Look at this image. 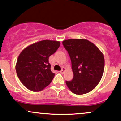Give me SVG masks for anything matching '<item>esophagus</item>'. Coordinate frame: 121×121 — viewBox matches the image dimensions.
<instances>
[{"mask_svg":"<svg viewBox=\"0 0 121 121\" xmlns=\"http://www.w3.org/2000/svg\"><path fill=\"white\" fill-rule=\"evenodd\" d=\"M65 71H66V68H65L63 67V68H62L61 71H60V72L61 73H64L65 72Z\"/></svg>","mask_w":121,"mask_h":121,"instance_id":"34e87169","label":"esophagus"}]
</instances>
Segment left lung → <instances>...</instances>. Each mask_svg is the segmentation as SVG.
Listing matches in <instances>:
<instances>
[{
	"instance_id": "8db88e82",
	"label": "left lung",
	"mask_w": 121,
	"mask_h": 121,
	"mask_svg": "<svg viewBox=\"0 0 121 121\" xmlns=\"http://www.w3.org/2000/svg\"><path fill=\"white\" fill-rule=\"evenodd\" d=\"M72 63L73 78L66 81L67 87L74 94L82 95L94 90L103 74L104 58L102 52L86 39H71L63 41Z\"/></svg>"
}]
</instances>
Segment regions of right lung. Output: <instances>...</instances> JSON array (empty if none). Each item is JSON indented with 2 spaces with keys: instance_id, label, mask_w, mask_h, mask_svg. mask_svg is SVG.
Returning a JSON list of instances; mask_svg holds the SVG:
<instances>
[{
  "instance_id": "add662e5",
  "label": "right lung",
  "mask_w": 121,
  "mask_h": 121,
  "mask_svg": "<svg viewBox=\"0 0 121 121\" xmlns=\"http://www.w3.org/2000/svg\"><path fill=\"white\" fill-rule=\"evenodd\" d=\"M60 45V41L46 39L30 45L21 52L16 63V72L27 89L38 92L51 83L55 74L50 70L49 57Z\"/></svg>"
}]
</instances>
